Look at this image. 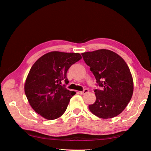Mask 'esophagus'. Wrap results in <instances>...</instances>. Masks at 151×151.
I'll return each mask as SVG.
<instances>
[{
	"label": "esophagus",
	"mask_w": 151,
	"mask_h": 151,
	"mask_svg": "<svg viewBox=\"0 0 151 151\" xmlns=\"http://www.w3.org/2000/svg\"><path fill=\"white\" fill-rule=\"evenodd\" d=\"M89 92V90L88 89H84L83 91H80V94H85L86 93H88Z\"/></svg>",
	"instance_id": "1"
}]
</instances>
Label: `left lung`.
<instances>
[{
  "mask_svg": "<svg viewBox=\"0 0 151 151\" xmlns=\"http://www.w3.org/2000/svg\"><path fill=\"white\" fill-rule=\"evenodd\" d=\"M96 80V99L89 106L99 118H111L120 114L132 98L133 79L125 60L111 50L101 49L81 54Z\"/></svg>",
  "mask_w": 151,
  "mask_h": 151,
  "instance_id": "1",
  "label": "left lung"
}]
</instances>
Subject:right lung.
Listing matches in <instances>:
<instances>
[{"label":"right lung","mask_w":151,"mask_h":151,"mask_svg":"<svg viewBox=\"0 0 151 151\" xmlns=\"http://www.w3.org/2000/svg\"><path fill=\"white\" fill-rule=\"evenodd\" d=\"M82 58L79 53L52 52L45 54L31 67L24 85V92L34 110L45 119L55 120L67 109L76 92L68 90L67 72Z\"/></svg>","instance_id":"add662e5"}]
</instances>
